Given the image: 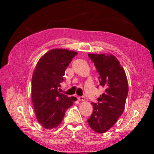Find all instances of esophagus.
I'll use <instances>...</instances> for the list:
<instances>
[{"mask_svg":"<svg viewBox=\"0 0 154 154\" xmlns=\"http://www.w3.org/2000/svg\"><path fill=\"white\" fill-rule=\"evenodd\" d=\"M77 98H78V100H80V101H83V100H85V97L83 96H78Z\"/></svg>","mask_w":154,"mask_h":154,"instance_id":"esophagus-1","label":"esophagus"}]
</instances>
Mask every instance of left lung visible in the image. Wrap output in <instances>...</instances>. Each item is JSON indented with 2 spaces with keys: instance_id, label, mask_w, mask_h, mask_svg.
I'll return each mask as SVG.
<instances>
[{
  "instance_id": "1",
  "label": "left lung",
  "mask_w": 154,
  "mask_h": 154,
  "mask_svg": "<svg viewBox=\"0 0 154 154\" xmlns=\"http://www.w3.org/2000/svg\"><path fill=\"white\" fill-rule=\"evenodd\" d=\"M88 56L94 63L99 74V85L105 91L97 98V103H92L93 112L88 122L95 132L104 133L123 113L128 93V80L124 69L114 56L90 54Z\"/></svg>"
}]
</instances>
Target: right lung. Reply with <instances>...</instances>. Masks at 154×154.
Here are the masks:
<instances>
[{"mask_svg": "<svg viewBox=\"0 0 154 154\" xmlns=\"http://www.w3.org/2000/svg\"><path fill=\"white\" fill-rule=\"evenodd\" d=\"M77 52L55 49L49 51L38 60L32 79V100L36 117L47 129L58 126L75 97L59 92L65 70Z\"/></svg>", "mask_w": 154, "mask_h": 154, "instance_id": "1", "label": "right lung"}]
</instances>
